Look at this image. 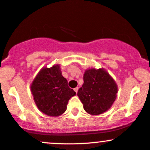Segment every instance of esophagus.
Masks as SVG:
<instances>
[{
  "label": "esophagus",
  "instance_id": "esophagus-1",
  "mask_svg": "<svg viewBox=\"0 0 150 150\" xmlns=\"http://www.w3.org/2000/svg\"><path fill=\"white\" fill-rule=\"evenodd\" d=\"M78 90H79V87H76V88H74V91H75L76 93L78 92Z\"/></svg>",
  "mask_w": 150,
  "mask_h": 150
}]
</instances>
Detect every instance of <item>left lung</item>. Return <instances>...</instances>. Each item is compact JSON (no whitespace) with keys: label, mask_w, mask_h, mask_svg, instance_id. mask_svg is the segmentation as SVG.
<instances>
[{"label":"left lung","mask_w":150,"mask_h":150,"mask_svg":"<svg viewBox=\"0 0 150 150\" xmlns=\"http://www.w3.org/2000/svg\"><path fill=\"white\" fill-rule=\"evenodd\" d=\"M117 92V83L105 69L91 68L85 70L83 83L77 95L88 114L99 115L110 109Z\"/></svg>","instance_id":"left-lung-1"}]
</instances>
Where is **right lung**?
<instances>
[{
	"label": "right lung",
	"mask_w": 150,
	"mask_h": 150,
	"mask_svg": "<svg viewBox=\"0 0 150 150\" xmlns=\"http://www.w3.org/2000/svg\"><path fill=\"white\" fill-rule=\"evenodd\" d=\"M30 91L38 109L50 117H59L66 112L69 100L76 92L68 86L60 64L39 71L30 84Z\"/></svg>",
	"instance_id": "add662e5"
}]
</instances>
